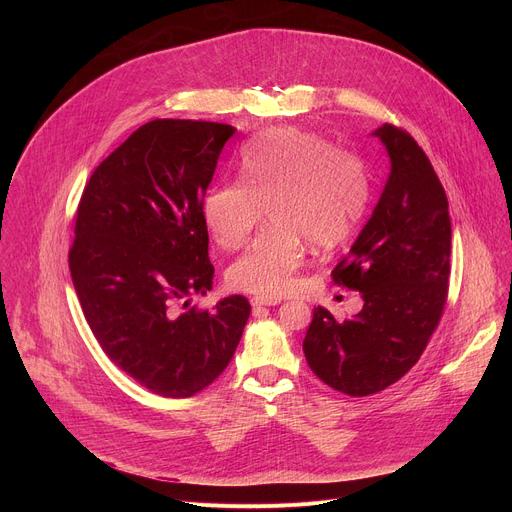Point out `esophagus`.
<instances>
[{
    "mask_svg": "<svg viewBox=\"0 0 512 512\" xmlns=\"http://www.w3.org/2000/svg\"><path fill=\"white\" fill-rule=\"evenodd\" d=\"M281 300L279 298H251V304H253V308H259V306H275V304H279Z\"/></svg>",
    "mask_w": 512,
    "mask_h": 512,
    "instance_id": "1",
    "label": "esophagus"
}]
</instances>
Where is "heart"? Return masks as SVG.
<instances>
[{
  "mask_svg": "<svg viewBox=\"0 0 512 512\" xmlns=\"http://www.w3.org/2000/svg\"><path fill=\"white\" fill-rule=\"evenodd\" d=\"M243 180L214 186L202 218L218 247L241 249L269 210L273 231L229 269L231 287L281 298L298 283L306 241L336 249L352 239L371 202L364 162L326 137L294 127L273 129L243 150Z\"/></svg>",
  "mask_w": 512,
  "mask_h": 512,
  "instance_id": "heart-1",
  "label": "heart"
}]
</instances>
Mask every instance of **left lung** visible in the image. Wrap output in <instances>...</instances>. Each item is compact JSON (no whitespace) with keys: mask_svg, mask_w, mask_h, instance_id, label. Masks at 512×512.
<instances>
[{"mask_svg":"<svg viewBox=\"0 0 512 512\" xmlns=\"http://www.w3.org/2000/svg\"><path fill=\"white\" fill-rule=\"evenodd\" d=\"M391 158L381 200L334 283L360 291L356 318L316 308L304 338L314 375L350 397L375 395L405 377L423 354L448 302L452 225L446 190L405 129L375 131Z\"/></svg>","mask_w":512,"mask_h":512,"instance_id":"left-lung-1","label":"left lung"}]
</instances>
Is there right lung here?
I'll use <instances>...</instances> for the list:
<instances>
[{"label":"right lung","mask_w":512,"mask_h":512,"mask_svg":"<svg viewBox=\"0 0 512 512\" xmlns=\"http://www.w3.org/2000/svg\"><path fill=\"white\" fill-rule=\"evenodd\" d=\"M235 127L154 119L91 174L68 251L103 352L141 387L182 399L229 367L251 314L245 296L188 308L212 287L202 202Z\"/></svg>","instance_id":"right-lung-1"}]
</instances>
